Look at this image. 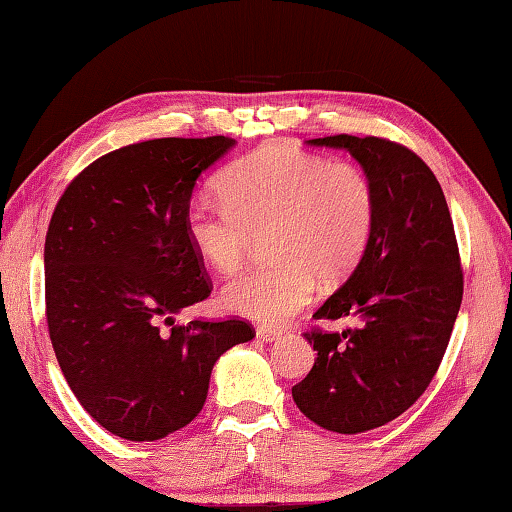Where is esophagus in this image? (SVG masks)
Segmentation results:
<instances>
[{
    "label": "esophagus",
    "mask_w": 512,
    "mask_h": 512,
    "mask_svg": "<svg viewBox=\"0 0 512 512\" xmlns=\"http://www.w3.org/2000/svg\"><path fill=\"white\" fill-rule=\"evenodd\" d=\"M257 337L262 339V342H266V344H270V342H277L279 337H282V333H279V330H275V328H266V326H259L257 328Z\"/></svg>",
    "instance_id": "1"
}]
</instances>
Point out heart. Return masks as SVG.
<instances>
[{"label":"heart","instance_id":"obj_1","mask_svg":"<svg viewBox=\"0 0 512 512\" xmlns=\"http://www.w3.org/2000/svg\"><path fill=\"white\" fill-rule=\"evenodd\" d=\"M224 199L186 208V235L219 275L242 268L255 235L273 266L228 282L222 304L235 315L279 326L308 306L317 277L339 284L364 257L377 219V193L362 168L330 164L290 144H268L230 164Z\"/></svg>","mask_w":512,"mask_h":512}]
</instances>
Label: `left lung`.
Returning <instances> with one entry per match:
<instances>
[{"mask_svg": "<svg viewBox=\"0 0 512 512\" xmlns=\"http://www.w3.org/2000/svg\"><path fill=\"white\" fill-rule=\"evenodd\" d=\"M308 144L348 150L377 193L364 257L313 315L357 317L359 326L306 333L317 359L293 386L310 422L357 435L393 422L428 388L462 306L464 275L444 190L413 150L353 135Z\"/></svg>", "mask_w": 512, "mask_h": 512, "instance_id": "obj_1", "label": "left lung"}]
</instances>
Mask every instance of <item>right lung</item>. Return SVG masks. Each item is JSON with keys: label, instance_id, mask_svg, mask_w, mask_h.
Here are the masks:
<instances>
[{"label": "right lung", "instance_id": "add662e5", "mask_svg": "<svg viewBox=\"0 0 512 512\" xmlns=\"http://www.w3.org/2000/svg\"><path fill=\"white\" fill-rule=\"evenodd\" d=\"M233 146L215 135L113 150L68 184L50 219L46 319L59 368L86 413L128 442L193 422L217 359L255 337L242 319L175 324L213 288L186 208Z\"/></svg>", "mask_w": 512, "mask_h": 512}]
</instances>
